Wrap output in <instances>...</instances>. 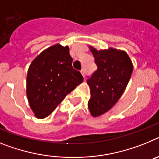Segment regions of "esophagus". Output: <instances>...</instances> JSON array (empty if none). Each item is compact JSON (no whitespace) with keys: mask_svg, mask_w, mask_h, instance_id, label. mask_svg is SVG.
Returning <instances> with one entry per match:
<instances>
[{"mask_svg":"<svg viewBox=\"0 0 159 159\" xmlns=\"http://www.w3.org/2000/svg\"><path fill=\"white\" fill-rule=\"evenodd\" d=\"M81 75L83 76V77H85V70H81Z\"/></svg>","mask_w":159,"mask_h":159,"instance_id":"obj_1","label":"esophagus"}]
</instances>
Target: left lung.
Listing matches in <instances>:
<instances>
[{
	"label": "left lung",
	"instance_id": "left-lung-1",
	"mask_svg": "<svg viewBox=\"0 0 159 159\" xmlns=\"http://www.w3.org/2000/svg\"><path fill=\"white\" fill-rule=\"evenodd\" d=\"M98 70L87 80L90 89L88 108L93 117L104 114L112 108L123 93L133 72V63L127 53L110 47L98 50L89 45Z\"/></svg>",
	"mask_w": 159,
	"mask_h": 159
}]
</instances>
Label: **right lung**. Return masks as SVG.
<instances>
[{
  "label": "right lung",
  "instance_id": "add662e5",
  "mask_svg": "<svg viewBox=\"0 0 159 159\" xmlns=\"http://www.w3.org/2000/svg\"><path fill=\"white\" fill-rule=\"evenodd\" d=\"M72 62L69 46L60 44L44 49L31 62L26 78V95L36 118L48 117L83 81Z\"/></svg>",
  "mask_w": 159,
  "mask_h": 159
}]
</instances>
